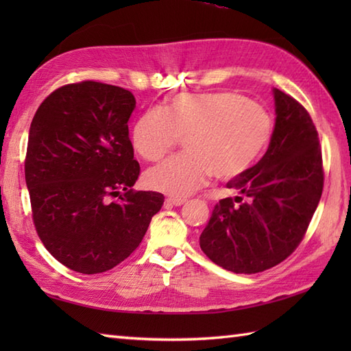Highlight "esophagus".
<instances>
[{"label": "esophagus", "instance_id": "1", "mask_svg": "<svg viewBox=\"0 0 351 351\" xmlns=\"http://www.w3.org/2000/svg\"><path fill=\"white\" fill-rule=\"evenodd\" d=\"M166 204L171 206H181L185 204V199H178V197H167Z\"/></svg>", "mask_w": 351, "mask_h": 351}]
</instances>
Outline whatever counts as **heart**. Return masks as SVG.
<instances>
[{
	"label": "heart",
	"mask_w": 351,
	"mask_h": 351,
	"mask_svg": "<svg viewBox=\"0 0 351 351\" xmlns=\"http://www.w3.org/2000/svg\"><path fill=\"white\" fill-rule=\"evenodd\" d=\"M273 117L256 102L234 92L181 93L164 111L149 110L131 131V141L147 161L161 158L180 137L185 154L151 167L146 184L173 197H187L214 173L232 180L245 173L267 151Z\"/></svg>",
	"instance_id": "b5f03b06"
}]
</instances>
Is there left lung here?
I'll return each instance as SVG.
<instances>
[{"instance_id":"8db88e82","label":"left lung","mask_w":351,"mask_h":351,"mask_svg":"<svg viewBox=\"0 0 351 351\" xmlns=\"http://www.w3.org/2000/svg\"><path fill=\"white\" fill-rule=\"evenodd\" d=\"M276 121L265 155L226 187L199 237L213 263L234 273H259L287 259L306 232L323 193L318 132L309 113L273 88Z\"/></svg>"}]
</instances>
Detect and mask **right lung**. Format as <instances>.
<instances>
[{"label":"right lung","mask_w":351,"mask_h":351,"mask_svg":"<svg viewBox=\"0 0 351 351\" xmlns=\"http://www.w3.org/2000/svg\"><path fill=\"white\" fill-rule=\"evenodd\" d=\"M134 108L130 90L83 81L52 92L29 126L25 182L34 226L51 255L77 273L121 264L162 206L161 193L132 191L140 175L128 130Z\"/></svg>","instance_id":"1"}]
</instances>
